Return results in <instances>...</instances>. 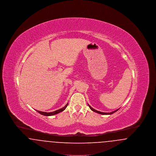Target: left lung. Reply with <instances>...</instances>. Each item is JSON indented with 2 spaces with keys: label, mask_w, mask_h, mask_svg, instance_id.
Segmentation results:
<instances>
[{
  "label": "left lung",
  "mask_w": 156,
  "mask_h": 156,
  "mask_svg": "<svg viewBox=\"0 0 156 156\" xmlns=\"http://www.w3.org/2000/svg\"><path fill=\"white\" fill-rule=\"evenodd\" d=\"M88 106H89V108H90V109L92 111L95 112H96V113H99V114H101V115H112V114H113V113H114L115 112H116L118 111V110H119V109H116V110H115V111L112 112H110V113H105V112H99L97 110H95V109H93L90 105H89V104H88Z\"/></svg>",
  "instance_id": "left-lung-1"
}]
</instances>
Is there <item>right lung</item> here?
Returning a JSON list of instances; mask_svg holds the SVG:
<instances>
[{
	"label": "right lung",
	"instance_id": "right-lung-1",
	"mask_svg": "<svg viewBox=\"0 0 156 156\" xmlns=\"http://www.w3.org/2000/svg\"><path fill=\"white\" fill-rule=\"evenodd\" d=\"M68 104H67V105L64 106V107H63L62 108L59 109L58 110L52 112H44L39 111H37V110H36V111L37 112H38L39 113H40L41 115H44V116H52V115H56V114H57V113H60V112H61L64 111V110L66 109V108H67V106H68Z\"/></svg>",
	"mask_w": 156,
	"mask_h": 156
}]
</instances>
